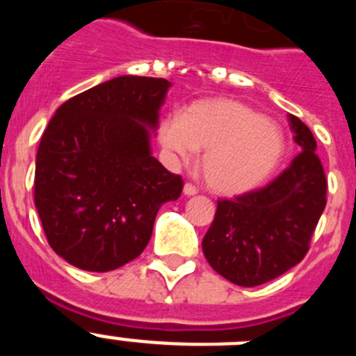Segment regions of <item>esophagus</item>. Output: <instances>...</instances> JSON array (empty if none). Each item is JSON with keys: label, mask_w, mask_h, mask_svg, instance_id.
<instances>
[{"label": "esophagus", "mask_w": 356, "mask_h": 356, "mask_svg": "<svg viewBox=\"0 0 356 356\" xmlns=\"http://www.w3.org/2000/svg\"><path fill=\"white\" fill-rule=\"evenodd\" d=\"M184 194H185V196H194V194H197V188L194 187L193 184H185L184 185Z\"/></svg>", "instance_id": "obj_1"}]
</instances>
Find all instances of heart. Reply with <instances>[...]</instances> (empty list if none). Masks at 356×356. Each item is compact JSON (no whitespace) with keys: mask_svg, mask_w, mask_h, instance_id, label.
Returning a JSON list of instances; mask_svg holds the SVG:
<instances>
[{"mask_svg":"<svg viewBox=\"0 0 356 356\" xmlns=\"http://www.w3.org/2000/svg\"><path fill=\"white\" fill-rule=\"evenodd\" d=\"M159 143L172 162L205 149L201 172L210 191L237 196L259 187L285 155V135L271 119L235 99L209 97L159 124Z\"/></svg>","mask_w":356,"mask_h":356,"instance_id":"obj_1","label":"heart"}]
</instances>
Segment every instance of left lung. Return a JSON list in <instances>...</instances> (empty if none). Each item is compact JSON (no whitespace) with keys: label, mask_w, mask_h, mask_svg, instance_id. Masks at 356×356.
Here are the masks:
<instances>
[{"label":"left lung","mask_w":356,"mask_h":356,"mask_svg":"<svg viewBox=\"0 0 356 356\" xmlns=\"http://www.w3.org/2000/svg\"><path fill=\"white\" fill-rule=\"evenodd\" d=\"M289 122L300 155L267 187L217 201L201 242L213 271L241 287L271 282L300 264L326 207V176L316 139L296 115L289 114Z\"/></svg>","instance_id":"8db88e82"}]
</instances>
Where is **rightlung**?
<instances>
[{"mask_svg": "<svg viewBox=\"0 0 356 356\" xmlns=\"http://www.w3.org/2000/svg\"><path fill=\"white\" fill-rule=\"evenodd\" d=\"M171 81L118 76L58 106L35 162V209L71 266L114 271L144 251L160 207L184 181L151 153Z\"/></svg>", "mask_w": 356, "mask_h": 356, "instance_id": "add662e5", "label": "right lung"}]
</instances>
